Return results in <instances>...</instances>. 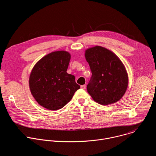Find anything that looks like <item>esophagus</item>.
<instances>
[{
	"instance_id": "1",
	"label": "esophagus",
	"mask_w": 156,
	"mask_h": 156,
	"mask_svg": "<svg viewBox=\"0 0 156 156\" xmlns=\"http://www.w3.org/2000/svg\"><path fill=\"white\" fill-rule=\"evenodd\" d=\"M86 86L85 84H84V85H81V89H86Z\"/></svg>"
}]
</instances>
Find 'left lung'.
<instances>
[{"instance_id": "obj_1", "label": "left lung", "mask_w": 156, "mask_h": 156, "mask_svg": "<svg viewBox=\"0 0 156 156\" xmlns=\"http://www.w3.org/2000/svg\"><path fill=\"white\" fill-rule=\"evenodd\" d=\"M92 76L87 92L97 103L108 105L119 101L128 86V75L119 58L110 50L95 46L85 51Z\"/></svg>"}]
</instances>
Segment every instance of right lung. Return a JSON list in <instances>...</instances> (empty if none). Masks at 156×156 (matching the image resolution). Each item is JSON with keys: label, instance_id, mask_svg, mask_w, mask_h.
<instances>
[{"label": "right lung", "instance_id": "obj_1", "mask_svg": "<svg viewBox=\"0 0 156 156\" xmlns=\"http://www.w3.org/2000/svg\"><path fill=\"white\" fill-rule=\"evenodd\" d=\"M70 58L67 51L52 52L32 70L29 80L30 92L38 104L48 110L63 108L80 88L75 76L67 72Z\"/></svg>", "mask_w": 156, "mask_h": 156}]
</instances>
